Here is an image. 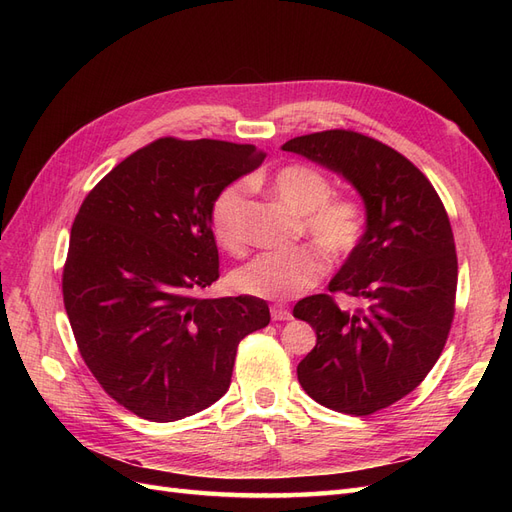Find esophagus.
Segmentation results:
<instances>
[{
	"instance_id": "34e87169",
	"label": "esophagus",
	"mask_w": 512,
	"mask_h": 512,
	"mask_svg": "<svg viewBox=\"0 0 512 512\" xmlns=\"http://www.w3.org/2000/svg\"><path fill=\"white\" fill-rule=\"evenodd\" d=\"M271 318L273 320H290L292 314H290V309L286 305L275 303V305H271Z\"/></svg>"
}]
</instances>
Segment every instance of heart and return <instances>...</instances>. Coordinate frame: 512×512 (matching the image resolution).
Returning <instances> with one entry per match:
<instances>
[{"mask_svg":"<svg viewBox=\"0 0 512 512\" xmlns=\"http://www.w3.org/2000/svg\"><path fill=\"white\" fill-rule=\"evenodd\" d=\"M269 190L301 215L303 232L331 260H344L361 245L367 230L363 205L348 196H333V183L320 168L286 164L271 175ZM245 200V183L232 181L215 194L209 207L215 239L224 250L235 254L243 252L247 241ZM319 251L312 245H301L290 252L260 254L235 271L232 284L239 292L260 299L297 297L314 288L327 273V257Z\"/></svg>","mask_w":512,"mask_h":512,"instance_id":"b5f03b06","label":"heart"}]
</instances>
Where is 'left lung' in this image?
Wrapping results in <instances>:
<instances>
[{"label": "left lung", "mask_w": 512, "mask_h": 512, "mask_svg": "<svg viewBox=\"0 0 512 512\" xmlns=\"http://www.w3.org/2000/svg\"><path fill=\"white\" fill-rule=\"evenodd\" d=\"M284 151L344 175L363 196L367 230L327 294L294 305L316 331L297 367L303 391L335 412L367 416L412 393L440 359L455 316L457 254L446 209L408 158L354 130L297 136ZM357 299L354 313L332 294Z\"/></svg>", "instance_id": "8db88e82"}]
</instances>
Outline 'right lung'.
<instances>
[{"label":"right lung","mask_w":512,"mask_h":512,"mask_svg":"<svg viewBox=\"0 0 512 512\" xmlns=\"http://www.w3.org/2000/svg\"><path fill=\"white\" fill-rule=\"evenodd\" d=\"M254 145L166 136L119 162L76 213L61 277L85 365L119 406L153 423L215 404L267 301L200 299L220 277L209 207L262 162Z\"/></svg>","instance_id":"add662e5"}]
</instances>
